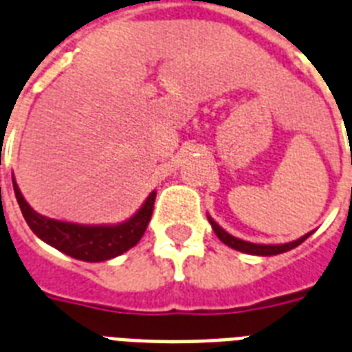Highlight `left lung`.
<instances>
[{
    "label": "left lung",
    "instance_id": "1",
    "mask_svg": "<svg viewBox=\"0 0 352 352\" xmlns=\"http://www.w3.org/2000/svg\"><path fill=\"white\" fill-rule=\"evenodd\" d=\"M208 221H210L212 229H214L216 236H218L219 240L223 241L225 245H229V248L236 249V251H241V253L260 254V256H272V254L286 253V251H289V249L297 248L299 243H302V241L307 240L308 236H310V232H308V234H305L302 238H299V240L289 241V243H284V245H258V243H251V241L238 240V238H234V236H230L229 232H225V230L221 229V227H219V225L216 223V221H214L212 218H208Z\"/></svg>",
    "mask_w": 352,
    "mask_h": 352
}]
</instances>
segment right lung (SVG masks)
Here are the masks:
<instances>
[{
  "label": "right lung",
  "instance_id": "add662e5",
  "mask_svg": "<svg viewBox=\"0 0 352 352\" xmlns=\"http://www.w3.org/2000/svg\"><path fill=\"white\" fill-rule=\"evenodd\" d=\"M12 186L21 214L34 234L58 251L85 262H103L134 248L146 232L157 197V194L151 192L144 206L125 223L111 225V227L109 225L87 227V225L64 223L40 216L38 212H34L27 205L16 181H12Z\"/></svg>",
  "mask_w": 352,
  "mask_h": 352
}]
</instances>
